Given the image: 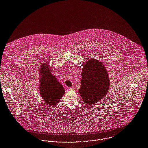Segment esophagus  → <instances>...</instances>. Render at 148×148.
Instances as JSON below:
<instances>
[{"instance_id":"34e87169","label":"esophagus","mask_w":148,"mask_h":148,"mask_svg":"<svg viewBox=\"0 0 148 148\" xmlns=\"http://www.w3.org/2000/svg\"><path fill=\"white\" fill-rule=\"evenodd\" d=\"M68 90H70V91H73V90H75V88L74 87H68Z\"/></svg>"}]
</instances>
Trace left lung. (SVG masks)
Instances as JSON below:
<instances>
[{
  "mask_svg": "<svg viewBox=\"0 0 148 148\" xmlns=\"http://www.w3.org/2000/svg\"><path fill=\"white\" fill-rule=\"evenodd\" d=\"M109 76L104 64L95 58L87 59L82 68L79 94L87 105L93 106L107 95Z\"/></svg>",
  "mask_w": 148,
  "mask_h": 148,
  "instance_id": "8db88e82",
  "label": "left lung"
}]
</instances>
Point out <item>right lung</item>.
<instances>
[{
  "label": "right lung",
  "mask_w": 148,
  "mask_h": 148,
  "mask_svg": "<svg viewBox=\"0 0 148 148\" xmlns=\"http://www.w3.org/2000/svg\"><path fill=\"white\" fill-rule=\"evenodd\" d=\"M48 62H43L39 70L40 75L39 91L41 98L48 105L54 106L65 93L63 86L51 73Z\"/></svg>",
  "instance_id": "add662e5"
}]
</instances>
